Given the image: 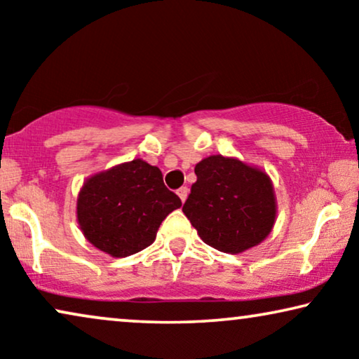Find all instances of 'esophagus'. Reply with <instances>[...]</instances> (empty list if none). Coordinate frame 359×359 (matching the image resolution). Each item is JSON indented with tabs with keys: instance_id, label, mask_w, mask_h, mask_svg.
<instances>
[{
	"instance_id": "esophagus-1",
	"label": "esophagus",
	"mask_w": 359,
	"mask_h": 359,
	"mask_svg": "<svg viewBox=\"0 0 359 359\" xmlns=\"http://www.w3.org/2000/svg\"><path fill=\"white\" fill-rule=\"evenodd\" d=\"M176 194L180 196L181 203H184L186 198H188V188H186V186H181V188H180L178 191H176Z\"/></svg>"
}]
</instances>
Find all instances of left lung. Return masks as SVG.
Instances as JSON below:
<instances>
[{
  "label": "left lung",
  "mask_w": 359,
  "mask_h": 359,
  "mask_svg": "<svg viewBox=\"0 0 359 359\" xmlns=\"http://www.w3.org/2000/svg\"><path fill=\"white\" fill-rule=\"evenodd\" d=\"M198 181L183 212L204 243L224 253L257 247L276 222V196L266 171L233 156L210 155L196 165Z\"/></svg>",
  "instance_id": "8db88e82"
}]
</instances>
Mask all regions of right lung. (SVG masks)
Returning a JSON list of instances; mask_svg holds the SVG:
<instances>
[{"label":"right lung","instance_id":"right-lung-1","mask_svg":"<svg viewBox=\"0 0 359 359\" xmlns=\"http://www.w3.org/2000/svg\"><path fill=\"white\" fill-rule=\"evenodd\" d=\"M181 199L163 184L156 166L142 158L90 176L76 199V220L93 247L114 258L139 253L155 242L166 215Z\"/></svg>","mask_w":359,"mask_h":359}]
</instances>
